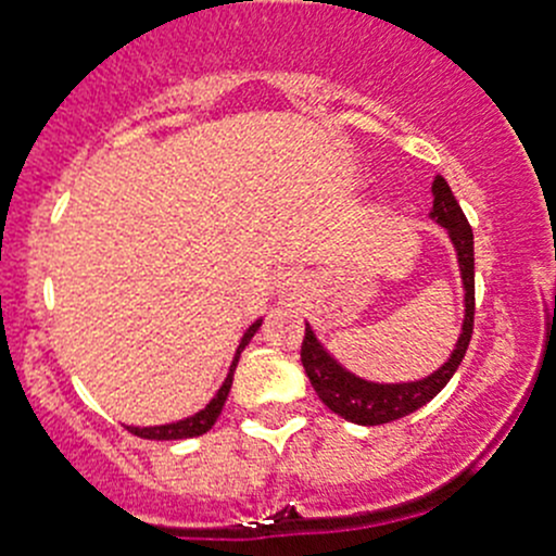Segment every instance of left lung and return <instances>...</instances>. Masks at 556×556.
Listing matches in <instances>:
<instances>
[{
    "label": "left lung",
    "instance_id": "1",
    "mask_svg": "<svg viewBox=\"0 0 556 556\" xmlns=\"http://www.w3.org/2000/svg\"><path fill=\"white\" fill-rule=\"evenodd\" d=\"M430 191H433V211H430V216H433L442 227H447L450 238H453L455 243V252H458V266L466 290L464 331H460L453 356H450L433 376L412 383H372L365 381V378H356L354 372H349L345 367L337 365V362L326 354L324 345L315 340L313 329L307 326L302 342L304 372H307L309 383H313V389L318 392L320 401H324L337 417L349 419V422H395V419L422 408L425 403L433 401V397L447 387V381L455 376L460 362H464L466 349H469L471 329H475V232H471L458 200L453 197V189H450L447 180H444L442 175H435Z\"/></svg>",
    "mask_w": 556,
    "mask_h": 556
}]
</instances>
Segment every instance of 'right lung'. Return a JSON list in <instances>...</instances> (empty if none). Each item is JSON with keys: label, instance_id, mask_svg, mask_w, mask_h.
<instances>
[{"label": "right lung", "instance_id": "add662e5", "mask_svg": "<svg viewBox=\"0 0 556 556\" xmlns=\"http://www.w3.org/2000/svg\"><path fill=\"white\" fill-rule=\"evenodd\" d=\"M257 329H261V320L249 326L247 334L241 337V345H238V354H236V359H232L230 376H227V381L222 383V389L216 392L214 401L207 403L202 412H197L194 417L180 419V422H173V425H159V428H128V430H131L134 435H139V439H150V442H175V439H191V435H202L205 430L214 428V422L219 419V414H222V406H225V401H227V392H230V387H232V372H236L238 356H241V351L247 349L249 340H252L254 331Z\"/></svg>", "mask_w": 556, "mask_h": 556}]
</instances>
